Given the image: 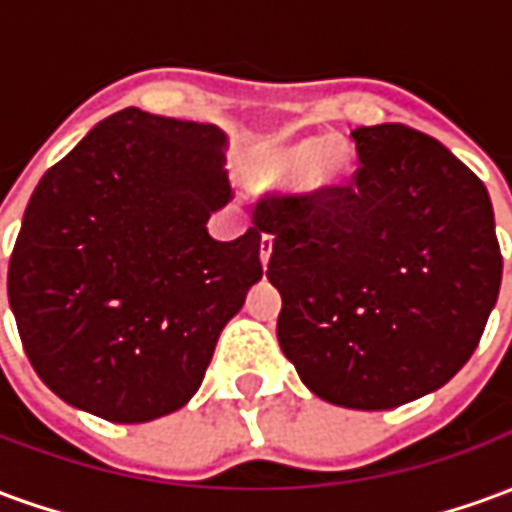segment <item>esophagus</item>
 I'll use <instances>...</instances> for the list:
<instances>
[{
  "label": "esophagus",
  "mask_w": 512,
  "mask_h": 512,
  "mask_svg": "<svg viewBox=\"0 0 512 512\" xmlns=\"http://www.w3.org/2000/svg\"><path fill=\"white\" fill-rule=\"evenodd\" d=\"M271 252H274V235L263 233V238H260V263H263V266H268Z\"/></svg>",
  "instance_id": "34e87169"
}]
</instances>
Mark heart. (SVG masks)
Returning a JSON list of instances; mask_svg holds the SVG:
<instances>
[{
    "label": "heart",
    "instance_id": "obj_1",
    "mask_svg": "<svg viewBox=\"0 0 512 512\" xmlns=\"http://www.w3.org/2000/svg\"><path fill=\"white\" fill-rule=\"evenodd\" d=\"M348 172L343 147L323 142L318 136L260 147L244 161V175L252 183L277 186L290 180L296 194H321L334 189Z\"/></svg>",
    "mask_w": 512,
    "mask_h": 512
}]
</instances>
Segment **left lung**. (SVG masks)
<instances>
[{"label": "left lung", "instance_id": "left-lung-1", "mask_svg": "<svg viewBox=\"0 0 512 512\" xmlns=\"http://www.w3.org/2000/svg\"><path fill=\"white\" fill-rule=\"evenodd\" d=\"M351 136L362 167L348 189L263 200L257 227L274 235L277 337L304 386L386 411L469 362L502 255L488 189L441 142L400 123Z\"/></svg>", "mask_w": 512, "mask_h": 512}]
</instances>
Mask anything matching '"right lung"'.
Returning <instances> with one entry per match:
<instances>
[{
    "label": "right lung",
    "mask_w": 512,
    "mask_h": 512,
    "mask_svg": "<svg viewBox=\"0 0 512 512\" xmlns=\"http://www.w3.org/2000/svg\"><path fill=\"white\" fill-rule=\"evenodd\" d=\"M213 123L123 109L40 178L7 299L40 381L109 422L189 403L222 329L260 282V227L213 241L233 191Z\"/></svg>",
    "instance_id": "add662e5"
}]
</instances>
